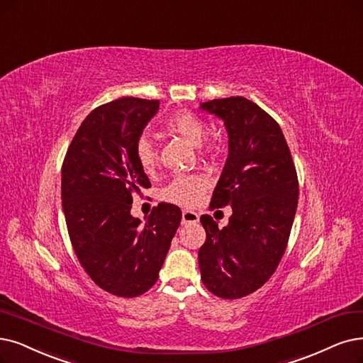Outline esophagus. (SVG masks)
Returning <instances> with one entry per match:
<instances>
[{
    "mask_svg": "<svg viewBox=\"0 0 363 363\" xmlns=\"http://www.w3.org/2000/svg\"><path fill=\"white\" fill-rule=\"evenodd\" d=\"M199 220V216L195 211L191 210H183L182 213V223L187 225V223H196Z\"/></svg>",
    "mask_w": 363,
    "mask_h": 363,
    "instance_id": "obj_1",
    "label": "esophagus"
}]
</instances>
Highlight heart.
<instances>
[{"label":"heart","instance_id":"1","mask_svg":"<svg viewBox=\"0 0 363 363\" xmlns=\"http://www.w3.org/2000/svg\"><path fill=\"white\" fill-rule=\"evenodd\" d=\"M169 133L183 137L187 143L195 147L202 146L207 137V125L198 114L189 110H180L171 114L165 122ZM134 155L140 168L150 172L157 162V153L155 144L146 135L138 138L135 143ZM207 187V179L199 174H187V176L174 177L162 191V198L168 202L179 206H194L198 202L202 192Z\"/></svg>","mask_w":363,"mask_h":363}]
</instances>
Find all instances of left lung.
Listing matches in <instances>:
<instances>
[{"label": "left lung", "instance_id": "1", "mask_svg": "<svg viewBox=\"0 0 363 363\" xmlns=\"http://www.w3.org/2000/svg\"><path fill=\"white\" fill-rule=\"evenodd\" d=\"M222 119L228 159L213 192L214 207H232L225 228L201 216L206 242L198 252L202 283L223 299L264 286L277 269L298 207V176L280 125L253 101L230 96L202 103Z\"/></svg>", "mask_w": 363, "mask_h": 363}]
</instances>
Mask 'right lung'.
I'll return each mask as SVG.
<instances>
[{"instance_id": "1", "label": "right lung", "mask_w": 363, "mask_h": 363, "mask_svg": "<svg viewBox=\"0 0 363 363\" xmlns=\"http://www.w3.org/2000/svg\"><path fill=\"white\" fill-rule=\"evenodd\" d=\"M159 110L157 99L125 96L92 110L62 164L61 198L68 235L82 267L106 292L134 298L159 277L182 220L162 202L141 225L133 196L150 182L134 155L135 143Z\"/></svg>"}]
</instances>
